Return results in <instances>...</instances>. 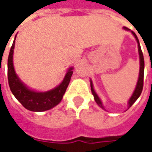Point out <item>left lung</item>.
<instances>
[{"mask_svg": "<svg viewBox=\"0 0 152 152\" xmlns=\"http://www.w3.org/2000/svg\"><path fill=\"white\" fill-rule=\"evenodd\" d=\"M124 30L126 31H130V29H129L128 28L126 27H124L123 28ZM132 33V34L134 35V37L135 38L136 41H137L138 44V52H139V58H140V72H139V77H138L137 80V84H136V86H135V89L133 92L132 96L129 98V100L128 101V109L131 107L132 105L136 102L138 98L140 97L141 92H142V89H143V79H144V69H145V61H144V56L143 53H142V50H141V48H140V42H139V39H138V37L136 36V34H134V32L133 31H130ZM90 82H91V92H92V95L94 96V99L95 101L97 103V105L100 107L105 110V107L103 106V103H102L101 98L99 97V96L97 95V93L95 91L94 89V86H93V83H92V80L91 79H90Z\"/></svg>", "mask_w": 152, "mask_h": 152, "instance_id": "obj_1", "label": "left lung"}]
</instances>
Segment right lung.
Here are the masks:
<instances>
[{"label": "right lung", "mask_w": 152, "mask_h": 152, "mask_svg": "<svg viewBox=\"0 0 152 152\" xmlns=\"http://www.w3.org/2000/svg\"><path fill=\"white\" fill-rule=\"evenodd\" d=\"M16 36L9 52L7 60V77L9 87L12 93L16 97V99L29 111L44 112L55 107L56 105L61 102L63 95L66 92L73 74V67L67 68V73L62 81L55 88L47 91H38L33 90L21 80L15 71L13 65V52Z\"/></svg>", "instance_id": "1"}]
</instances>
